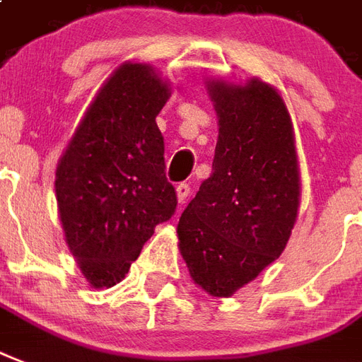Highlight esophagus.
<instances>
[{"label": "esophagus", "instance_id": "34e87169", "mask_svg": "<svg viewBox=\"0 0 362 362\" xmlns=\"http://www.w3.org/2000/svg\"><path fill=\"white\" fill-rule=\"evenodd\" d=\"M175 192H177V200H179V202L183 204L185 200L189 198V194H191V187H189V185H187V183H181V185H177V189H175Z\"/></svg>", "mask_w": 362, "mask_h": 362}]
</instances>
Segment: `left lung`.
<instances>
[{"label":"left lung","instance_id":"8db88e82","mask_svg":"<svg viewBox=\"0 0 362 362\" xmlns=\"http://www.w3.org/2000/svg\"><path fill=\"white\" fill-rule=\"evenodd\" d=\"M217 112L211 175L181 214L179 252L192 281L214 298L233 296L273 263L294 229L300 168L294 127L265 81H208Z\"/></svg>","mask_w":362,"mask_h":362}]
</instances>
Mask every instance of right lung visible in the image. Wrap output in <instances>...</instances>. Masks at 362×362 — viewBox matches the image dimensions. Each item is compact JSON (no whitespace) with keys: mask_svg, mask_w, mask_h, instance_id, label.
<instances>
[{"mask_svg":"<svg viewBox=\"0 0 362 362\" xmlns=\"http://www.w3.org/2000/svg\"><path fill=\"white\" fill-rule=\"evenodd\" d=\"M170 88L151 64L124 62L76 127L55 173L64 238L93 288L118 284L177 208L156 116Z\"/></svg>","mask_w":362,"mask_h":362,"instance_id":"1","label":"right lung"}]
</instances>
